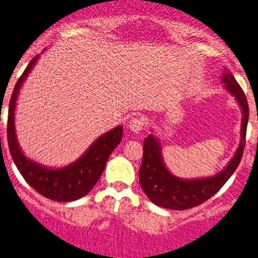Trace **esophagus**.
Segmentation results:
<instances>
[{"mask_svg":"<svg viewBox=\"0 0 258 258\" xmlns=\"http://www.w3.org/2000/svg\"><path fill=\"white\" fill-rule=\"evenodd\" d=\"M145 127V119L143 117H132L128 122V128L135 134L141 132Z\"/></svg>","mask_w":258,"mask_h":258,"instance_id":"1","label":"esophagus"}]
</instances>
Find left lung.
I'll use <instances>...</instances> for the list:
<instances>
[{
    "mask_svg": "<svg viewBox=\"0 0 258 258\" xmlns=\"http://www.w3.org/2000/svg\"><path fill=\"white\" fill-rule=\"evenodd\" d=\"M221 81L225 84L228 91L235 96L243 113L242 141L234 158L230 160L229 165L223 172L214 177L192 180L179 179L170 174L169 170L165 168L160 153V146L155 137L149 135L144 141L143 163L139 169V177H140L141 188L155 205L172 210H187L201 205L202 202L213 197L225 184V182L239 165L244 150L245 132L248 123V103L244 91L230 72L224 74Z\"/></svg>",
    "mask_w": 258,
    "mask_h": 258,
    "instance_id": "8db88e82",
    "label": "left lung"
}]
</instances>
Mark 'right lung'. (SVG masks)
Instances as JSON below:
<instances>
[{"label": "right lung", "mask_w": 258, "mask_h": 258, "mask_svg": "<svg viewBox=\"0 0 258 258\" xmlns=\"http://www.w3.org/2000/svg\"><path fill=\"white\" fill-rule=\"evenodd\" d=\"M37 59L38 56L31 59L25 71L19 78L10 99L9 115H7V143H9L10 153L24 179L38 194L53 201H75L89 194L99 180L110 153L121 143L123 127L118 126L108 131L107 134L102 135L79 160L61 169L44 168L35 162H31L30 159L25 158L16 140L14 115H15L19 89Z\"/></svg>", "instance_id": "obj_1"}]
</instances>
